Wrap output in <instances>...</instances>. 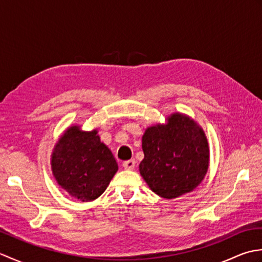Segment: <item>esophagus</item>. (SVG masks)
<instances>
[{
  "instance_id": "esophagus-1",
  "label": "esophagus",
  "mask_w": 262,
  "mask_h": 262,
  "mask_svg": "<svg viewBox=\"0 0 262 262\" xmlns=\"http://www.w3.org/2000/svg\"><path fill=\"white\" fill-rule=\"evenodd\" d=\"M135 163H136L135 160H127L122 163V166H124V169L126 170H133L135 168Z\"/></svg>"
}]
</instances>
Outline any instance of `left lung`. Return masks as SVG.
<instances>
[{
  "instance_id": "left-lung-1",
  "label": "left lung",
  "mask_w": 262,
  "mask_h": 262,
  "mask_svg": "<svg viewBox=\"0 0 262 262\" xmlns=\"http://www.w3.org/2000/svg\"><path fill=\"white\" fill-rule=\"evenodd\" d=\"M166 120L144 133L140 172L153 192L172 199L192 191L204 180L209 147L203 128L190 117L176 113Z\"/></svg>"
}]
</instances>
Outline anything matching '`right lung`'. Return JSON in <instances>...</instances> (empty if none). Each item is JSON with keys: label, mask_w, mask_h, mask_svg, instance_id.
Here are the masks:
<instances>
[{"label": "right lung", "mask_w": 262, "mask_h": 262, "mask_svg": "<svg viewBox=\"0 0 262 262\" xmlns=\"http://www.w3.org/2000/svg\"><path fill=\"white\" fill-rule=\"evenodd\" d=\"M52 170L58 185L72 197L91 202L107 189L118 164L97 129L83 132L72 126L54 147Z\"/></svg>", "instance_id": "obj_1"}]
</instances>
